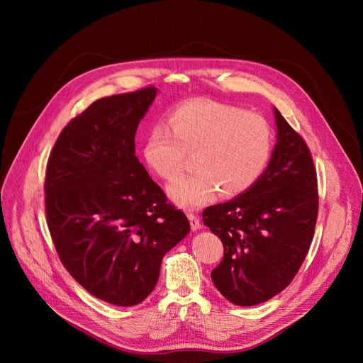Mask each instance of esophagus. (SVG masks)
I'll use <instances>...</instances> for the list:
<instances>
[{
  "mask_svg": "<svg viewBox=\"0 0 363 363\" xmlns=\"http://www.w3.org/2000/svg\"><path fill=\"white\" fill-rule=\"evenodd\" d=\"M188 218H189V223H191V228H192V231H196V230H199V228H201L199 218H198L195 214L188 213Z\"/></svg>",
  "mask_w": 363,
  "mask_h": 363,
  "instance_id": "esophagus-1",
  "label": "esophagus"
}]
</instances>
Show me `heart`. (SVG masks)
<instances>
[{"instance_id":"obj_1","label":"heart","mask_w":363,"mask_h":363,"mask_svg":"<svg viewBox=\"0 0 363 363\" xmlns=\"http://www.w3.org/2000/svg\"><path fill=\"white\" fill-rule=\"evenodd\" d=\"M273 149L269 122L227 103L196 99L175 108L168 125L153 123L145 138L143 158L165 181L177 179L195 153L196 171L171 185V198L185 208L250 189L264 172Z\"/></svg>"}]
</instances>
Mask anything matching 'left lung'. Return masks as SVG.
Segmentation results:
<instances>
[{"label":"left lung","mask_w":363,"mask_h":363,"mask_svg":"<svg viewBox=\"0 0 363 363\" xmlns=\"http://www.w3.org/2000/svg\"><path fill=\"white\" fill-rule=\"evenodd\" d=\"M274 115L277 143L267 169L244 194L202 213L203 225L224 245L213 283L237 306L264 303L291 283L318 221L312 153L276 108Z\"/></svg>","instance_id":"left-lung-1"}]
</instances>
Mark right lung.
<instances>
[{
    "mask_svg": "<svg viewBox=\"0 0 363 363\" xmlns=\"http://www.w3.org/2000/svg\"><path fill=\"white\" fill-rule=\"evenodd\" d=\"M157 87L103 97L59 135L45 168V217L60 262L94 297L143 301L164 255L188 233L135 155V133Z\"/></svg>",
    "mask_w": 363,
    "mask_h": 363,
    "instance_id": "1",
    "label": "right lung"
}]
</instances>
